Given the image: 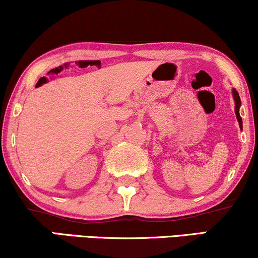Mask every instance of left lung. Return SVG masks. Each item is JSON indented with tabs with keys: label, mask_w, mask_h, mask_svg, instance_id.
<instances>
[{
	"label": "left lung",
	"mask_w": 258,
	"mask_h": 258,
	"mask_svg": "<svg viewBox=\"0 0 258 258\" xmlns=\"http://www.w3.org/2000/svg\"><path fill=\"white\" fill-rule=\"evenodd\" d=\"M233 99H234V103H236V106H234V112H236V116L238 119V122H239V127L240 128H243V123H242V118H240L239 115V107H240V97H239V94H238V91L236 89H233Z\"/></svg>",
	"instance_id": "obj_1"
}]
</instances>
